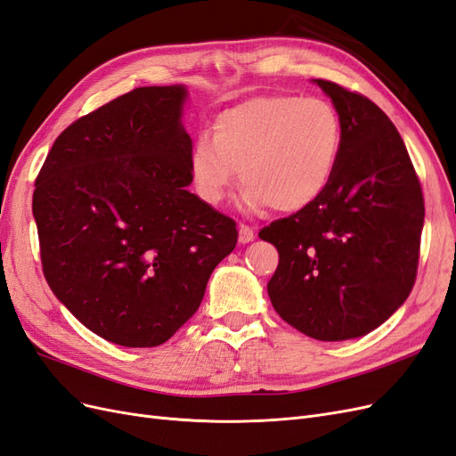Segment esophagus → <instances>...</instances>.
I'll list each match as a JSON object with an SVG mask.
<instances>
[{"mask_svg":"<svg viewBox=\"0 0 456 456\" xmlns=\"http://www.w3.org/2000/svg\"><path fill=\"white\" fill-rule=\"evenodd\" d=\"M255 240V232L247 224H240V243H251Z\"/></svg>","mask_w":456,"mask_h":456,"instance_id":"obj_1","label":"esophagus"}]
</instances>
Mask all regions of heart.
I'll return each instance as SVG.
<instances>
[{"label":"heart","instance_id":"b5f03b06","mask_svg":"<svg viewBox=\"0 0 456 456\" xmlns=\"http://www.w3.org/2000/svg\"><path fill=\"white\" fill-rule=\"evenodd\" d=\"M342 150V121L322 99L256 96L218 114L190 154L198 194L218 205L238 178L247 211L297 213L323 196Z\"/></svg>","mask_w":456,"mask_h":456}]
</instances>
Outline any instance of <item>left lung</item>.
Listing matches in <instances>:
<instances>
[{"label":"left lung","instance_id":"obj_1","mask_svg":"<svg viewBox=\"0 0 456 456\" xmlns=\"http://www.w3.org/2000/svg\"><path fill=\"white\" fill-rule=\"evenodd\" d=\"M342 121V150L323 196L262 228L280 265L273 310L315 340L363 337L407 300L417 278L424 200L390 118L365 96L312 79Z\"/></svg>","mask_w":456,"mask_h":456}]
</instances>
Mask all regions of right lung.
Segmentation results:
<instances>
[{
	"mask_svg": "<svg viewBox=\"0 0 456 456\" xmlns=\"http://www.w3.org/2000/svg\"><path fill=\"white\" fill-rule=\"evenodd\" d=\"M184 86L139 87L54 141L32 201L45 280L94 335L169 340L238 243L236 223L188 191Z\"/></svg>",
	"mask_w": 456,
	"mask_h": 456,
	"instance_id": "right-lung-1",
	"label": "right lung"
}]
</instances>
